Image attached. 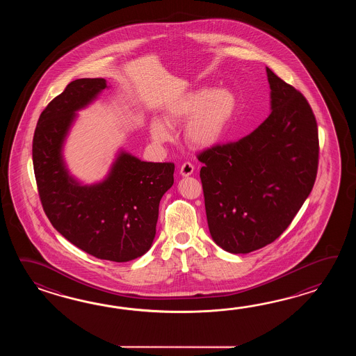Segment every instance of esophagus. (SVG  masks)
Here are the masks:
<instances>
[{
    "label": "esophagus",
    "instance_id": "esophagus-1",
    "mask_svg": "<svg viewBox=\"0 0 356 356\" xmlns=\"http://www.w3.org/2000/svg\"><path fill=\"white\" fill-rule=\"evenodd\" d=\"M193 170H195V167L189 163V161H186V163H183L181 164V168H179V173L183 177H188V175H192L193 173Z\"/></svg>",
    "mask_w": 356,
    "mask_h": 356
}]
</instances>
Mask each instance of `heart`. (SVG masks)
I'll use <instances>...</instances> for the list:
<instances>
[{"mask_svg": "<svg viewBox=\"0 0 356 356\" xmlns=\"http://www.w3.org/2000/svg\"><path fill=\"white\" fill-rule=\"evenodd\" d=\"M235 109L236 98L232 91L201 88L169 106L165 122L173 127L189 121L184 138L191 147L202 150L219 143ZM150 132L152 140L159 144L170 137L169 127L161 121L152 122Z\"/></svg>", "mask_w": 356, "mask_h": 356, "instance_id": "1", "label": "heart"}]
</instances>
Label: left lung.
Instances as JSON below:
<instances>
[{
	"instance_id": "obj_1",
	"label": "left lung",
	"mask_w": 356,
	"mask_h": 356,
	"mask_svg": "<svg viewBox=\"0 0 356 356\" xmlns=\"http://www.w3.org/2000/svg\"><path fill=\"white\" fill-rule=\"evenodd\" d=\"M266 72L271 114L250 135L197 155L210 234L235 254L275 242L317 178L318 126L309 103L270 68Z\"/></svg>"
}]
</instances>
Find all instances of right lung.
Returning a JSON list of instances; mask_svg holds the SVG:
<instances>
[{"label": "right lung", "mask_w": 356, "mask_h": 356, "mask_svg": "<svg viewBox=\"0 0 356 356\" xmlns=\"http://www.w3.org/2000/svg\"><path fill=\"white\" fill-rule=\"evenodd\" d=\"M104 79H79L49 102L33 137V167L47 218L68 242L90 256L127 262L150 250L159 204L175 183L173 163H147L122 152L106 181L80 186L60 149L76 111L106 89Z\"/></svg>", "instance_id": "right-lung-1"}]
</instances>
